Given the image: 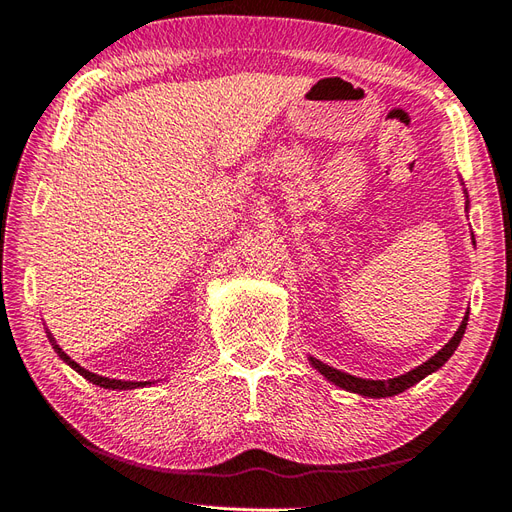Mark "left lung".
Instances as JSON below:
<instances>
[{"label": "left lung", "mask_w": 512, "mask_h": 512, "mask_svg": "<svg viewBox=\"0 0 512 512\" xmlns=\"http://www.w3.org/2000/svg\"><path fill=\"white\" fill-rule=\"evenodd\" d=\"M467 197V193H465ZM467 203L465 201V210H467ZM467 319H470V313H465L461 326L457 328L455 337H452L440 352H437L435 356H431L427 362H422L420 367L407 371L399 377H392V379H362V377H356V375H349V373H343L339 369H332L328 367V364H324L321 360L309 356V362L313 364V367L324 375L328 382H332L334 386H339L347 392H356V394H362V397H371V399H384V397H394V394H399L407 388H412L414 384H418L420 379H425L427 375L435 373L437 369H442L444 364L448 362V358L455 354V349L459 347L463 334H465V326H467Z\"/></svg>", "instance_id": "1"}]
</instances>
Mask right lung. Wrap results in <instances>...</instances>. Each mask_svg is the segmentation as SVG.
I'll return each mask as SVG.
<instances>
[{"mask_svg": "<svg viewBox=\"0 0 512 512\" xmlns=\"http://www.w3.org/2000/svg\"><path fill=\"white\" fill-rule=\"evenodd\" d=\"M47 337H49V341H51V345H53V349H55V354L60 356L70 369H75L79 375H83L87 382H92V384H96V386H100V388H107V390H135V388H143V386H148V384H152V382H124V379H109V377H102V375H96V373H92V371H87V369H83L81 364H77L75 360H72L64 349L55 343V339L51 337V332L47 330Z\"/></svg>", "mask_w": 512, "mask_h": 512, "instance_id": "1", "label": "right lung"}]
</instances>
